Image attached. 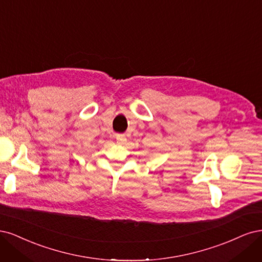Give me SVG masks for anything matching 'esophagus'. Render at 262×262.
Segmentation results:
<instances>
[{
    "instance_id": "obj_1",
    "label": "esophagus",
    "mask_w": 262,
    "mask_h": 262,
    "mask_svg": "<svg viewBox=\"0 0 262 262\" xmlns=\"http://www.w3.org/2000/svg\"><path fill=\"white\" fill-rule=\"evenodd\" d=\"M125 140V137H124V135H116V141L117 142H123Z\"/></svg>"
}]
</instances>
